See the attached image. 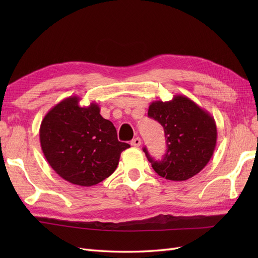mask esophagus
Wrapping results in <instances>:
<instances>
[{
    "label": "esophagus",
    "mask_w": 258,
    "mask_h": 258,
    "mask_svg": "<svg viewBox=\"0 0 258 258\" xmlns=\"http://www.w3.org/2000/svg\"><path fill=\"white\" fill-rule=\"evenodd\" d=\"M141 143H142V140H141L140 138H135L134 140L131 141V145H132V146H135V147L140 146V145H141Z\"/></svg>",
    "instance_id": "esophagus-1"
}]
</instances>
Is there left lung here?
Here are the masks:
<instances>
[{"label": "left lung", "mask_w": 258, "mask_h": 258, "mask_svg": "<svg viewBox=\"0 0 258 258\" xmlns=\"http://www.w3.org/2000/svg\"><path fill=\"white\" fill-rule=\"evenodd\" d=\"M149 116L160 123L165 133L167 151L155 161L143 149L154 171L169 180H186L199 174L213 156L217 141L215 119L185 95L172 101L152 102Z\"/></svg>", "instance_id": "left-lung-1"}]
</instances>
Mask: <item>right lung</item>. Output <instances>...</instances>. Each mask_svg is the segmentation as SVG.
<instances>
[{
  "label": "right lung",
  "mask_w": 258,
  "mask_h": 258,
  "mask_svg": "<svg viewBox=\"0 0 258 258\" xmlns=\"http://www.w3.org/2000/svg\"><path fill=\"white\" fill-rule=\"evenodd\" d=\"M40 142L54 171L79 186L107 178L116 169L120 153L130 147L117 140L116 128L102 117L96 103L81 106L78 96L64 98L46 113Z\"/></svg>",
  "instance_id": "1"
}]
</instances>
